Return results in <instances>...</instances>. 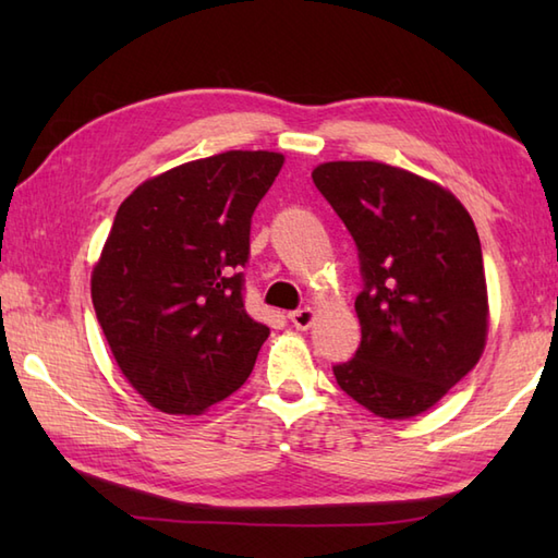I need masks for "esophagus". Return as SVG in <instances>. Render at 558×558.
I'll list each match as a JSON object with an SVG mask.
<instances>
[{
    "instance_id": "34e87169",
    "label": "esophagus",
    "mask_w": 558,
    "mask_h": 558,
    "mask_svg": "<svg viewBox=\"0 0 558 558\" xmlns=\"http://www.w3.org/2000/svg\"><path fill=\"white\" fill-rule=\"evenodd\" d=\"M290 322L294 328L300 330H306L312 324H314V310H310V306H304V310H298V312H290Z\"/></svg>"
}]
</instances>
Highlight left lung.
<instances>
[{
	"mask_svg": "<svg viewBox=\"0 0 558 558\" xmlns=\"http://www.w3.org/2000/svg\"><path fill=\"white\" fill-rule=\"evenodd\" d=\"M312 180L362 272V342L333 366L336 381L378 417H414L472 372L487 340L475 222L446 189L384 162H324Z\"/></svg>",
	"mask_w": 558,
	"mask_h": 558,
	"instance_id": "1",
	"label": "left lung"
}]
</instances>
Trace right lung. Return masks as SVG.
Here are the masks:
<instances>
[{"label":"right lung","instance_id":"obj_1","mask_svg":"<svg viewBox=\"0 0 558 558\" xmlns=\"http://www.w3.org/2000/svg\"><path fill=\"white\" fill-rule=\"evenodd\" d=\"M280 153L228 150L180 165L124 198L90 294L108 345L141 396L198 414L252 374L268 326L244 310L248 232Z\"/></svg>","mask_w":558,"mask_h":558}]
</instances>
